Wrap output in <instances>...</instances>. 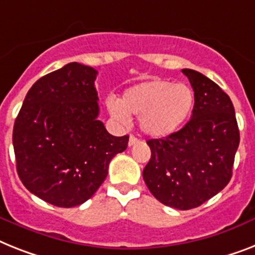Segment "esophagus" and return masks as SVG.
Wrapping results in <instances>:
<instances>
[{"instance_id": "obj_1", "label": "esophagus", "mask_w": 255, "mask_h": 255, "mask_svg": "<svg viewBox=\"0 0 255 255\" xmlns=\"http://www.w3.org/2000/svg\"><path fill=\"white\" fill-rule=\"evenodd\" d=\"M139 142H140V140L138 139V138H136V136L130 135V138H129V147L134 146V144H138V143H139Z\"/></svg>"}]
</instances>
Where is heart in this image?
<instances>
[{
	"mask_svg": "<svg viewBox=\"0 0 255 255\" xmlns=\"http://www.w3.org/2000/svg\"><path fill=\"white\" fill-rule=\"evenodd\" d=\"M194 107V92L184 83L164 78H150L132 85L123 94L121 102L111 100V115L120 123L129 115L139 116V126L146 135L164 138L186 121Z\"/></svg>",
	"mask_w": 255,
	"mask_h": 255,
	"instance_id": "b5f03b06",
	"label": "heart"
}]
</instances>
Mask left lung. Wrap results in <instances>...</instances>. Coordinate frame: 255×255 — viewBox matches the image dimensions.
<instances>
[{
	"label": "left lung",
	"mask_w": 255,
	"mask_h": 255,
	"mask_svg": "<svg viewBox=\"0 0 255 255\" xmlns=\"http://www.w3.org/2000/svg\"><path fill=\"white\" fill-rule=\"evenodd\" d=\"M193 91L189 123L163 139H150L151 159L143 180L163 205L177 210L201 206L232 177L240 131L228 95L198 71L182 69Z\"/></svg>",
	"instance_id": "8db88e82"
}]
</instances>
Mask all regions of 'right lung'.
Masks as SVG:
<instances>
[{"label":"right lung","mask_w":255,"mask_h":255,"mask_svg":"<svg viewBox=\"0 0 255 255\" xmlns=\"http://www.w3.org/2000/svg\"><path fill=\"white\" fill-rule=\"evenodd\" d=\"M94 67L70 62L27 92L12 129L16 172L32 194L57 207L85 203L104 182L129 136L98 120Z\"/></svg>","instance_id":"right-lung-1"}]
</instances>
